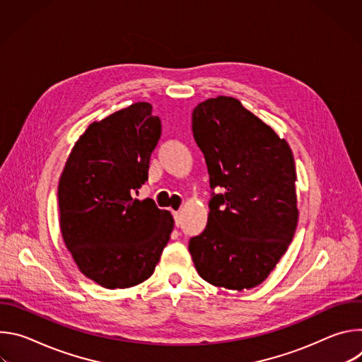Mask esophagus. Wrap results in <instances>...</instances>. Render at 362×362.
Masks as SVG:
<instances>
[{
	"mask_svg": "<svg viewBox=\"0 0 362 362\" xmlns=\"http://www.w3.org/2000/svg\"><path fill=\"white\" fill-rule=\"evenodd\" d=\"M173 218H175L176 225H180V214L179 212H173Z\"/></svg>",
	"mask_w": 362,
	"mask_h": 362,
	"instance_id": "34e87169",
	"label": "esophagus"
}]
</instances>
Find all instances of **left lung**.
<instances>
[{"instance_id": "left-lung-1", "label": "left lung", "mask_w": 362, "mask_h": 362, "mask_svg": "<svg viewBox=\"0 0 362 362\" xmlns=\"http://www.w3.org/2000/svg\"><path fill=\"white\" fill-rule=\"evenodd\" d=\"M193 137L204 154L212 193L208 225L189 240L197 274L215 286L262 284L298 225L295 162L289 144L233 97L199 103Z\"/></svg>"}]
</instances>
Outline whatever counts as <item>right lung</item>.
<instances>
[{"label":"right lung","mask_w":362,"mask_h":362,"mask_svg":"<svg viewBox=\"0 0 362 362\" xmlns=\"http://www.w3.org/2000/svg\"><path fill=\"white\" fill-rule=\"evenodd\" d=\"M162 134L151 105L139 101L91 123L59 182L60 228L81 274L107 289L151 276L173 230L170 212L134 199Z\"/></svg>","instance_id":"right-lung-1"}]
</instances>
